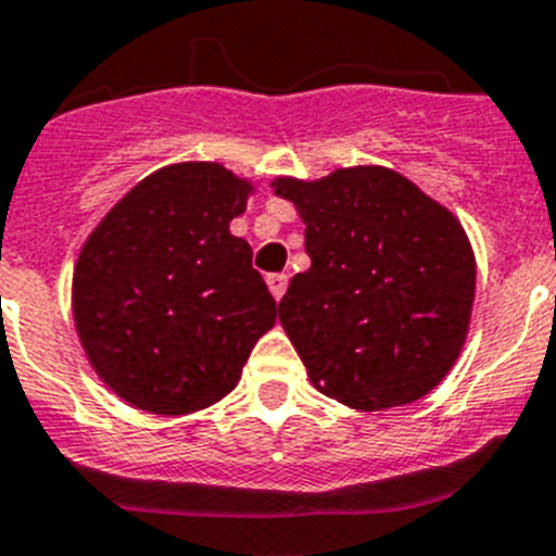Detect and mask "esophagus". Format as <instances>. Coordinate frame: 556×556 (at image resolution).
<instances>
[{
	"label": "esophagus",
	"instance_id": "34e87169",
	"mask_svg": "<svg viewBox=\"0 0 556 556\" xmlns=\"http://www.w3.org/2000/svg\"><path fill=\"white\" fill-rule=\"evenodd\" d=\"M265 282H268V291H271V296L277 299V302L285 296V291H288V274H268Z\"/></svg>",
	"mask_w": 556,
	"mask_h": 556
}]
</instances>
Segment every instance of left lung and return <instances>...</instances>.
Instances as JSON below:
<instances>
[{"label":"left lung","mask_w":556,"mask_h":556,"mask_svg":"<svg viewBox=\"0 0 556 556\" xmlns=\"http://www.w3.org/2000/svg\"><path fill=\"white\" fill-rule=\"evenodd\" d=\"M271 187L305 224L311 268L288 285L279 321L311 383L358 412L437 389L476 299V254L456 215L380 164Z\"/></svg>","instance_id":"obj_1"}]
</instances>
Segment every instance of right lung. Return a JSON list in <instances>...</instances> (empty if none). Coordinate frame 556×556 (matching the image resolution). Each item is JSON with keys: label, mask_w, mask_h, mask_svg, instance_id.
I'll use <instances>...</instances> for the list:
<instances>
[{"label": "right lung", "mask_w": 556, "mask_h": 556, "mask_svg": "<svg viewBox=\"0 0 556 556\" xmlns=\"http://www.w3.org/2000/svg\"><path fill=\"white\" fill-rule=\"evenodd\" d=\"M254 185L218 162L167 164L125 192L77 254L72 316L98 378L162 417L238 386L277 302L229 224Z\"/></svg>", "instance_id": "1"}]
</instances>
